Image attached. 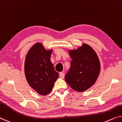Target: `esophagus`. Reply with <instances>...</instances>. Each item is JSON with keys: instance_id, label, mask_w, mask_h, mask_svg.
<instances>
[{"instance_id": "obj_1", "label": "esophagus", "mask_w": 122, "mask_h": 122, "mask_svg": "<svg viewBox=\"0 0 122 122\" xmlns=\"http://www.w3.org/2000/svg\"><path fill=\"white\" fill-rule=\"evenodd\" d=\"M59 76L61 77V78H63L65 77V73L63 72H60L59 74Z\"/></svg>"}]
</instances>
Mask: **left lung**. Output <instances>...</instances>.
Listing matches in <instances>:
<instances>
[{"label": "left lung", "instance_id": "left-lung-1", "mask_svg": "<svg viewBox=\"0 0 122 122\" xmlns=\"http://www.w3.org/2000/svg\"><path fill=\"white\" fill-rule=\"evenodd\" d=\"M70 55L72 60L65 79L73 90L84 92L97 79L100 71L99 59L95 51L86 44L77 50L70 51Z\"/></svg>", "mask_w": 122, "mask_h": 122}]
</instances>
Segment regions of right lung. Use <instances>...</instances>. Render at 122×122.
I'll return each mask as SVG.
<instances>
[{
  "label": "right lung",
  "instance_id": "1",
  "mask_svg": "<svg viewBox=\"0 0 122 122\" xmlns=\"http://www.w3.org/2000/svg\"><path fill=\"white\" fill-rule=\"evenodd\" d=\"M52 50H46L41 43L34 44L27 53L25 73L30 86L38 94L46 95L52 90L59 77L50 61Z\"/></svg>",
  "mask_w": 122,
  "mask_h": 122
}]
</instances>
